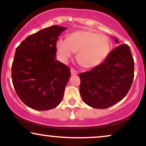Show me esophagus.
Masks as SVG:
<instances>
[{
    "instance_id": "esophagus-1",
    "label": "esophagus",
    "mask_w": 146,
    "mask_h": 146,
    "mask_svg": "<svg viewBox=\"0 0 146 146\" xmlns=\"http://www.w3.org/2000/svg\"><path fill=\"white\" fill-rule=\"evenodd\" d=\"M70 72H71L72 75H76L77 74H78V72H77L76 70H74V69L70 70Z\"/></svg>"
}]
</instances>
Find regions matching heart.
Segmentation results:
<instances>
[{
  "mask_svg": "<svg viewBox=\"0 0 146 146\" xmlns=\"http://www.w3.org/2000/svg\"><path fill=\"white\" fill-rule=\"evenodd\" d=\"M59 59L66 63L77 53V59L84 68H94L108 56L111 49L110 41L106 36L89 30H79L68 36L67 39L59 38L56 42Z\"/></svg>",
  "mask_w": 146,
  "mask_h": 146,
  "instance_id": "1",
  "label": "heart"
}]
</instances>
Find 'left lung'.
I'll return each mask as SVG.
<instances>
[{
    "instance_id": "obj_1",
    "label": "left lung",
    "mask_w": 146,
    "mask_h": 146,
    "mask_svg": "<svg viewBox=\"0 0 146 146\" xmlns=\"http://www.w3.org/2000/svg\"><path fill=\"white\" fill-rule=\"evenodd\" d=\"M116 44L119 43L114 38ZM80 94L87 105L106 109L121 101L134 78V60L127 44L117 46L104 62L80 74Z\"/></svg>"
}]
</instances>
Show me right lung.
<instances>
[{
    "label": "right lung",
    "mask_w": 146,
    "mask_h": 146,
    "mask_svg": "<svg viewBox=\"0 0 146 146\" xmlns=\"http://www.w3.org/2000/svg\"><path fill=\"white\" fill-rule=\"evenodd\" d=\"M66 29L59 26L44 28L27 37L16 48L13 84L23 103L36 110L56 108L64 97L71 73L56 59V42Z\"/></svg>",
    "instance_id": "1"
}]
</instances>
